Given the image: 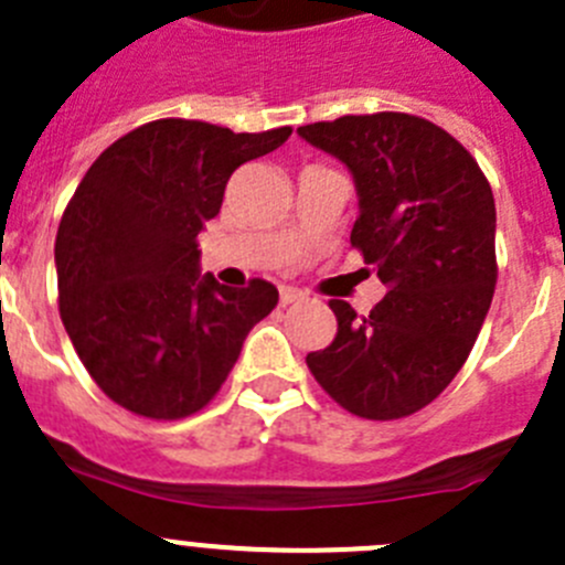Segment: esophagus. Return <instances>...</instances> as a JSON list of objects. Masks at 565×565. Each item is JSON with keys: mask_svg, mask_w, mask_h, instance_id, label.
Returning <instances> with one entry per match:
<instances>
[{"mask_svg": "<svg viewBox=\"0 0 565 565\" xmlns=\"http://www.w3.org/2000/svg\"><path fill=\"white\" fill-rule=\"evenodd\" d=\"M305 299H307L305 290L290 288V285H282V288H280V305H282V307L294 305V301H305Z\"/></svg>", "mask_w": 565, "mask_h": 565, "instance_id": "34e87169", "label": "esophagus"}]
</instances>
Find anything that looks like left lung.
<instances>
[{
	"label": "left lung",
	"instance_id": "left-lung-1",
	"mask_svg": "<svg viewBox=\"0 0 565 565\" xmlns=\"http://www.w3.org/2000/svg\"><path fill=\"white\" fill-rule=\"evenodd\" d=\"M299 134L354 175L351 247L387 288L367 316L329 301L338 334L307 354V367L351 415H415L454 382L489 312L494 194L470 150L426 117L343 115Z\"/></svg>",
	"mask_w": 565,
	"mask_h": 565
}]
</instances>
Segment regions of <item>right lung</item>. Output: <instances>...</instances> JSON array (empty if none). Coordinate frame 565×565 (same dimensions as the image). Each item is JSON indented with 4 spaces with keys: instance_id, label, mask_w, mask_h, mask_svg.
Returning <instances> with one entry per match:
<instances>
[{
    "instance_id": "obj_1",
    "label": "right lung",
    "mask_w": 565,
    "mask_h": 565,
    "mask_svg": "<svg viewBox=\"0 0 565 565\" xmlns=\"http://www.w3.org/2000/svg\"><path fill=\"white\" fill-rule=\"evenodd\" d=\"M294 128L236 134L161 117L111 142L60 220L57 305L100 393L148 420H181L214 401L277 288H227L198 275V236L233 172Z\"/></svg>"
}]
</instances>
